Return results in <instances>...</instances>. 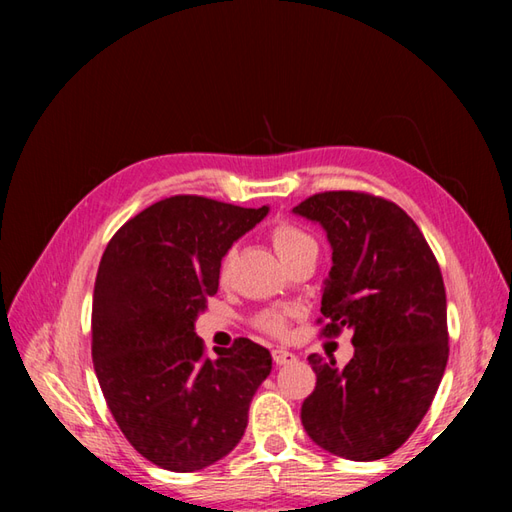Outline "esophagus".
<instances>
[{"instance_id": "34e87169", "label": "esophagus", "mask_w": 512, "mask_h": 512, "mask_svg": "<svg viewBox=\"0 0 512 512\" xmlns=\"http://www.w3.org/2000/svg\"><path fill=\"white\" fill-rule=\"evenodd\" d=\"M295 354L292 352H288V350H284V347H277V350H273V361L277 363V365H288V363H292L295 361Z\"/></svg>"}]
</instances>
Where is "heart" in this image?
I'll list each match as a JSON object with an SVG mask.
<instances>
[{
	"mask_svg": "<svg viewBox=\"0 0 512 512\" xmlns=\"http://www.w3.org/2000/svg\"><path fill=\"white\" fill-rule=\"evenodd\" d=\"M270 242H273L277 255L281 257V262H286L290 255L299 253L303 248H310V246H317L314 242V237L310 233L303 231L297 224H290V222H281L273 228V233H270ZM231 253L224 257L222 262V279H226L228 275V268H231ZM255 325L259 330H264L273 336H284L288 330V312L286 310H264L262 314H257Z\"/></svg>",
	"mask_w": 512,
	"mask_h": 512,
	"instance_id": "obj_1",
	"label": "heart"
}]
</instances>
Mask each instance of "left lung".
<instances>
[{"mask_svg":"<svg viewBox=\"0 0 512 512\" xmlns=\"http://www.w3.org/2000/svg\"><path fill=\"white\" fill-rule=\"evenodd\" d=\"M292 213L319 222L332 246L323 336L354 332L345 367L308 358L317 387L303 400V429L339 458H387L429 411L449 361L440 266L416 222L385 198L325 191Z\"/></svg>","mask_w":512,"mask_h":512,"instance_id":"left-lung-1","label":"left lung"}]
</instances>
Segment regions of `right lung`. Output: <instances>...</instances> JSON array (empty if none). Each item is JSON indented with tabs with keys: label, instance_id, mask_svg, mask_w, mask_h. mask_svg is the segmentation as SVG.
I'll return each instance as SVG.
<instances>
[{
	"label": "right lung",
	"instance_id": "1",
	"mask_svg": "<svg viewBox=\"0 0 512 512\" xmlns=\"http://www.w3.org/2000/svg\"><path fill=\"white\" fill-rule=\"evenodd\" d=\"M268 206L173 195L118 228L92 301V361L129 444L160 469L191 473L231 453L273 356L250 339L204 356L195 319L220 284L222 257Z\"/></svg>",
	"mask_w": 512,
	"mask_h": 512
}]
</instances>
